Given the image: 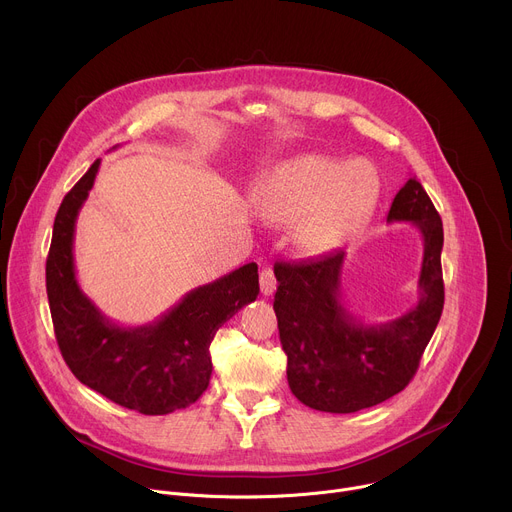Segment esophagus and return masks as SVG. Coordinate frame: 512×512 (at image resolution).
Wrapping results in <instances>:
<instances>
[{
	"label": "esophagus",
	"mask_w": 512,
	"mask_h": 512,
	"mask_svg": "<svg viewBox=\"0 0 512 512\" xmlns=\"http://www.w3.org/2000/svg\"><path fill=\"white\" fill-rule=\"evenodd\" d=\"M259 286H261V294L263 296H271L275 292L277 282H275V275H273V271L269 267L261 269V273H259Z\"/></svg>",
	"instance_id": "obj_1"
}]
</instances>
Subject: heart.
Instances as JSON below:
<instances>
[{
    "label": "heart",
    "mask_w": 512,
    "mask_h": 512,
    "mask_svg": "<svg viewBox=\"0 0 512 512\" xmlns=\"http://www.w3.org/2000/svg\"><path fill=\"white\" fill-rule=\"evenodd\" d=\"M376 171L365 163L339 165L320 155H294L277 163L253 194L257 210L298 222V245L308 253L337 247L374 210Z\"/></svg>",
    "instance_id": "b5f03b06"
}]
</instances>
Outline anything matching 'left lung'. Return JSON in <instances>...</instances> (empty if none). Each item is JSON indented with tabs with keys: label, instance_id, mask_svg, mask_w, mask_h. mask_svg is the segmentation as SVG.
Returning a JSON list of instances; mask_svg holds the SVG:
<instances>
[{
	"label": "left lung",
	"instance_id": "left-lung-1",
	"mask_svg": "<svg viewBox=\"0 0 512 512\" xmlns=\"http://www.w3.org/2000/svg\"><path fill=\"white\" fill-rule=\"evenodd\" d=\"M388 222H412L425 243L418 302L394 320L363 324L345 308V251L273 265V310L288 355V384L314 410L357 412L402 392L437 329L445 302L443 222L416 177L396 194Z\"/></svg>",
	"mask_w": 512,
	"mask_h": 512
}]
</instances>
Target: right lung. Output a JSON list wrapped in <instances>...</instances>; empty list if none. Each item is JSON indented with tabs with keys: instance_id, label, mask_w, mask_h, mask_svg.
<instances>
[{
	"instance_id": "right-lung-1",
	"label": "right lung",
	"mask_w": 512,
	"mask_h": 512,
	"mask_svg": "<svg viewBox=\"0 0 512 512\" xmlns=\"http://www.w3.org/2000/svg\"><path fill=\"white\" fill-rule=\"evenodd\" d=\"M100 159L63 198L46 257L55 337L73 376L108 400L143 412L169 414L194 404L212 376L210 343L222 324L259 294L257 263L185 294L143 327H118L79 288L73 261L75 222L94 188Z\"/></svg>"
}]
</instances>
